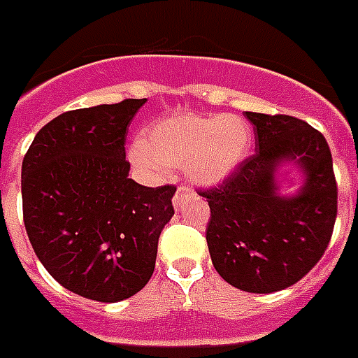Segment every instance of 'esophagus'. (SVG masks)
Masks as SVG:
<instances>
[{
	"mask_svg": "<svg viewBox=\"0 0 358 358\" xmlns=\"http://www.w3.org/2000/svg\"><path fill=\"white\" fill-rule=\"evenodd\" d=\"M192 196V190L189 189V187H185V185H181L179 189H177L176 196H173V208L179 209L182 206V201L187 200V198H190Z\"/></svg>",
	"mask_w": 358,
	"mask_h": 358,
	"instance_id": "34e87169",
	"label": "esophagus"
}]
</instances>
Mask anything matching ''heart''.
I'll list each match as a JSON object with an SVG mask.
<instances>
[{
  "label": "heart",
  "instance_id": "b5f03b06",
  "mask_svg": "<svg viewBox=\"0 0 358 358\" xmlns=\"http://www.w3.org/2000/svg\"><path fill=\"white\" fill-rule=\"evenodd\" d=\"M252 126L240 115H171L147 128L130 160L147 173L182 166L190 181L215 187L249 157Z\"/></svg>",
  "mask_w": 358,
  "mask_h": 358
}]
</instances>
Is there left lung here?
I'll list each match as a JSON object with an SVG mask.
<instances>
[{
  "label": "left lung",
  "instance_id": "8db88e82",
  "mask_svg": "<svg viewBox=\"0 0 358 358\" xmlns=\"http://www.w3.org/2000/svg\"><path fill=\"white\" fill-rule=\"evenodd\" d=\"M255 155L208 198L209 255L227 283L245 292L283 291L321 260L338 213L332 155L321 131L287 115L245 113ZM296 167L303 182L280 192V169Z\"/></svg>",
  "mask_w": 358,
  "mask_h": 358
}]
</instances>
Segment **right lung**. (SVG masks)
<instances>
[{"mask_svg":"<svg viewBox=\"0 0 358 358\" xmlns=\"http://www.w3.org/2000/svg\"><path fill=\"white\" fill-rule=\"evenodd\" d=\"M147 99L62 113L22 162L24 227L37 259L67 291L120 302L149 283L176 187L128 177L124 141Z\"/></svg>","mask_w":358,"mask_h":358,"instance_id":"1","label":"right lung"}]
</instances>
